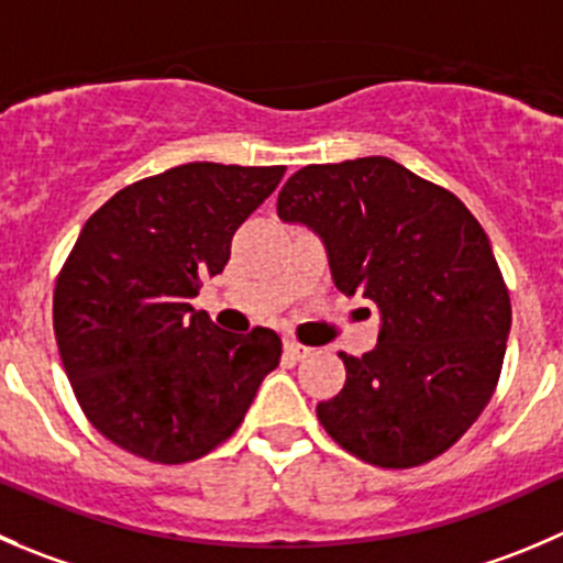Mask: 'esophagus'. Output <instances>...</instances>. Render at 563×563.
I'll use <instances>...</instances> for the list:
<instances>
[{"label":"esophagus","instance_id":"esophagus-1","mask_svg":"<svg viewBox=\"0 0 563 563\" xmlns=\"http://www.w3.org/2000/svg\"><path fill=\"white\" fill-rule=\"evenodd\" d=\"M283 349H286V354L291 360H305L310 354V349L302 346V343H297V341H286V346Z\"/></svg>","mask_w":563,"mask_h":563}]
</instances>
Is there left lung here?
Masks as SVG:
<instances>
[{"label": "left lung", "instance_id": "obj_1", "mask_svg": "<svg viewBox=\"0 0 563 563\" xmlns=\"http://www.w3.org/2000/svg\"><path fill=\"white\" fill-rule=\"evenodd\" d=\"M277 214L313 228L338 291L379 308V341L343 354L346 382L316 404L324 432L376 467L445 454L500 379L511 299L489 239L445 187L387 156L308 165L277 195Z\"/></svg>", "mask_w": 563, "mask_h": 563}]
</instances>
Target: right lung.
<instances>
[{"instance_id":"add662e5","label":"right lung","mask_w":563,"mask_h":563,"mask_svg":"<svg viewBox=\"0 0 563 563\" xmlns=\"http://www.w3.org/2000/svg\"><path fill=\"white\" fill-rule=\"evenodd\" d=\"M283 173L189 162L129 184L81 228L54 286V338L81 412L129 454L206 456L280 363L275 330L225 332L189 299Z\"/></svg>"}]
</instances>
